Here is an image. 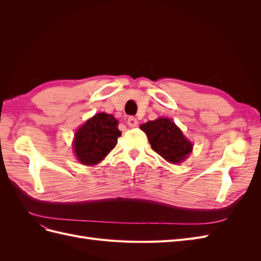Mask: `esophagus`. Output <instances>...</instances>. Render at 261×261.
<instances>
[{"mask_svg": "<svg viewBox=\"0 0 261 261\" xmlns=\"http://www.w3.org/2000/svg\"><path fill=\"white\" fill-rule=\"evenodd\" d=\"M127 125L129 126V127H136V126L138 125L137 118L134 117V116H129V117L127 118Z\"/></svg>", "mask_w": 261, "mask_h": 261, "instance_id": "1", "label": "esophagus"}]
</instances>
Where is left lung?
<instances>
[{
  "label": "left lung",
  "instance_id": "left-lung-1",
  "mask_svg": "<svg viewBox=\"0 0 261 261\" xmlns=\"http://www.w3.org/2000/svg\"><path fill=\"white\" fill-rule=\"evenodd\" d=\"M154 151L170 163L177 164L184 161L192 152L193 144L171 118L159 117L140 125Z\"/></svg>",
  "mask_w": 261,
  "mask_h": 261
}]
</instances>
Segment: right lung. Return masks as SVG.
<instances>
[{
    "label": "right lung",
    "instance_id": "right-lung-1",
    "mask_svg": "<svg viewBox=\"0 0 261 261\" xmlns=\"http://www.w3.org/2000/svg\"><path fill=\"white\" fill-rule=\"evenodd\" d=\"M112 114L98 113L89 118L75 134L73 148L77 160L85 165H94L103 160L116 146L122 133Z\"/></svg>",
    "mask_w": 261,
    "mask_h": 261
}]
</instances>
